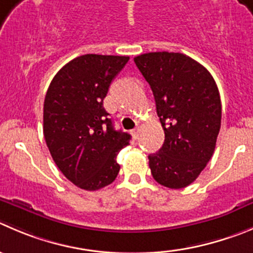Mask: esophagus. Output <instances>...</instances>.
<instances>
[{"label": "esophagus", "instance_id": "34e87169", "mask_svg": "<svg viewBox=\"0 0 253 253\" xmlns=\"http://www.w3.org/2000/svg\"><path fill=\"white\" fill-rule=\"evenodd\" d=\"M130 133H131V135H133V138L136 139V138H138V135H139V129H133Z\"/></svg>", "mask_w": 253, "mask_h": 253}]
</instances>
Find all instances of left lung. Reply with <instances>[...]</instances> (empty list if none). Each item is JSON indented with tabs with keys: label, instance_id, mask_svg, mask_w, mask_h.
I'll list each match as a JSON object with an SVG mask.
<instances>
[{
	"label": "left lung",
	"instance_id": "8db88e82",
	"mask_svg": "<svg viewBox=\"0 0 253 253\" xmlns=\"http://www.w3.org/2000/svg\"><path fill=\"white\" fill-rule=\"evenodd\" d=\"M153 90L164 129L160 150L150 154L151 175L163 186L182 189L210 161L221 126V99L210 72L182 53L150 52L134 58Z\"/></svg>",
	"mask_w": 253,
	"mask_h": 253
}]
</instances>
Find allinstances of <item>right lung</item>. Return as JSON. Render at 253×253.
<instances>
[{"instance_id": "obj_1", "label": "right lung", "mask_w": 253, "mask_h": 253, "mask_svg": "<svg viewBox=\"0 0 253 253\" xmlns=\"http://www.w3.org/2000/svg\"><path fill=\"white\" fill-rule=\"evenodd\" d=\"M129 57L84 54L67 63L48 86L43 134L53 160L78 187L95 191L112 184L117 155L130 134L115 130L103 100Z\"/></svg>"}]
</instances>
